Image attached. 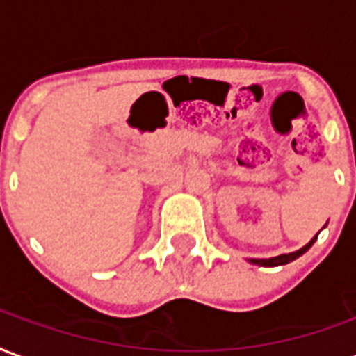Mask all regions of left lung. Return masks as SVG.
<instances>
[{
    "label": "left lung",
    "mask_w": 356,
    "mask_h": 356,
    "mask_svg": "<svg viewBox=\"0 0 356 356\" xmlns=\"http://www.w3.org/2000/svg\"><path fill=\"white\" fill-rule=\"evenodd\" d=\"M318 236V234H317ZM317 236L309 241L307 245H304L302 249H298V251L294 252H289V254H279V257H272V259H249V262L251 264H257V266H266V268H273V266H285L289 264V262H292V260H296L298 257H302L309 247H312L315 241H317Z\"/></svg>",
    "instance_id": "left-lung-1"
}]
</instances>
